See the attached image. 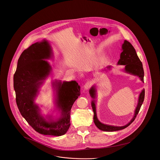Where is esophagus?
<instances>
[{
  "label": "esophagus",
  "instance_id": "1",
  "mask_svg": "<svg viewBox=\"0 0 160 160\" xmlns=\"http://www.w3.org/2000/svg\"><path fill=\"white\" fill-rule=\"evenodd\" d=\"M91 85H92V82H90V81H87V82L85 84V85H84V90H88V88H90V87H91Z\"/></svg>",
  "mask_w": 160,
  "mask_h": 160
}]
</instances>
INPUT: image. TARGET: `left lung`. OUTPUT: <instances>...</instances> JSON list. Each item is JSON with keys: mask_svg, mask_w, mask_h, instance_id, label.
I'll use <instances>...</instances> for the list:
<instances>
[{"mask_svg": "<svg viewBox=\"0 0 160 160\" xmlns=\"http://www.w3.org/2000/svg\"><path fill=\"white\" fill-rule=\"evenodd\" d=\"M122 52L120 53V59L118 62V65H124L125 66L124 71L125 72L134 76H138L140 80L144 82V70H143V64L140 59H139L138 57L137 56V54L134 48L129 42H128L127 40H125L124 42L122 44ZM107 68L110 70L111 66H109L107 67ZM89 92L91 97L93 99L91 103H92V111L94 112L93 120L95 125L97 126L99 129H101V131L112 132V131H116L121 129H123L127 128L129 125H130L134 122L135 118L137 117V115L138 114L140 109L142 105L143 104L144 99L145 92H144V89H143L139 95L138 104L135 110L134 117L128 123L126 124V125L122 126L109 125H106L101 123L97 118V114H96V104H95L96 101H94V99L96 98V90L94 86H92V87L90 89Z\"/></svg>", "mask_w": 160, "mask_h": 160, "instance_id": "8db88e82", "label": "left lung"}]
</instances>
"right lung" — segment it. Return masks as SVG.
Segmentation results:
<instances>
[{
    "label": "right lung",
    "instance_id": "add662e5",
    "mask_svg": "<svg viewBox=\"0 0 160 160\" xmlns=\"http://www.w3.org/2000/svg\"><path fill=\"white\" fill-rule=\"evenodd\" d=\"M49 42L46 40L32 44L21 54L14 75V88L18 108L22 116L37 132L43 135L61 136L70 127V110L80 96L81 87L75 81H55V104L60 116L44 118L40 107L35 103L39 89L51 74L52 68L45 59L52 58Z\"/></svg>",
    "mask_w": 160,
    "mask_h": 160
}]
</instances>
